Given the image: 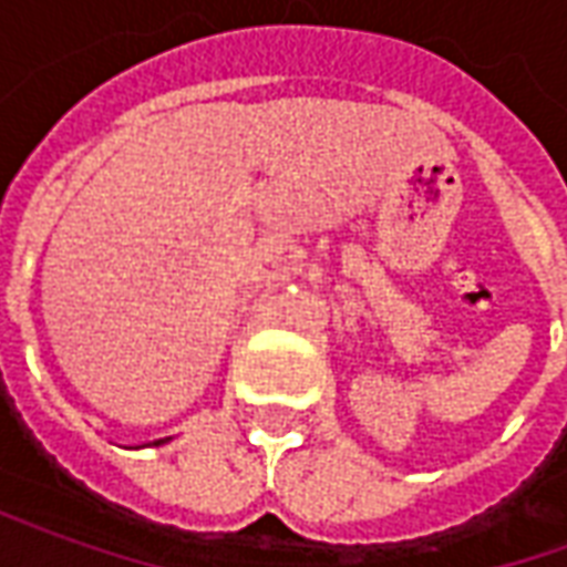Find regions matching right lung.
<instances>
[{
    "label": "right lung",
    "mask_w": 567,
    "mask_h": 567,
    "mask_svg": "<svg viewBox=\"0 0 567 567\" xmlns=\"http://www.w3.org/2000/svg\"><path fill=\"white\" fill-rule=\"evenodd\" d=\"M157 443H163V440H157ZM157 443H154V446H157Z\"/></svg>",
    "instance_id": "obj_1"
}]
</instances>
